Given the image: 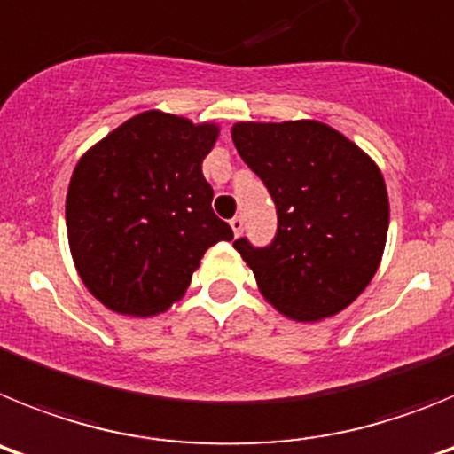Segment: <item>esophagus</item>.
Instances as JSON below:
<instances>
[{"mask_svg": "<svg viewBox=\"0 0 454 454\" xmlns=\"http://www.w3.org/2000/svg\"><path fill=\"white\" fill-rule=\"evenodd\" d=\"M230 224H231V230H234V234L239 236L240 231H243V227H246V218H243V215H234V218L230 220Z\"/></svg>", "mask_w": 454, "mask_h": 454, "instance_id": "obj_1", "label": "esophagus"}]
</instances>
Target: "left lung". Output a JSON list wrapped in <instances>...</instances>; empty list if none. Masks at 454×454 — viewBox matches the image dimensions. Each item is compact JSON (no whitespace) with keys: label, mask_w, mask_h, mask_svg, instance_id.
<instances>
[{"label":"left lung","mask_w":454,"mask_h":454,"mask_svg":"<svg viewBox=\"0 0 454 454\" xmlns=\"http://www.w3.org/2000/svg\"><path fill=\"white\" fill-rule=\"evenodd\" d=\"M240 159L270 192L277 234L234 240L263 298L293 320L330 318L375 275L388 231L382 172L346 136L316 120L239 122Z\"/></svg>","instance_id":"1"}]
</instances>
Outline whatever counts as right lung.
Here are the masks:
<instances>
[{"mask_svg": "<svg viewBox=\"0 0 454 454\" xmlns=\"http://www.w3.org/2000/svg\"><path fill=\"white\" fill-rule=\"evenodd\" d=\"M218 127L161 111L120 124L82 156L66 200L67 239L88 291L111 311L152 316L186 293L192 270L234 231L202 175Z\"/></svg>", "mask_w": 454, "mask_h": 454, "instance_id": "right-lung-1", "label": "right lung"}]
</instances>
